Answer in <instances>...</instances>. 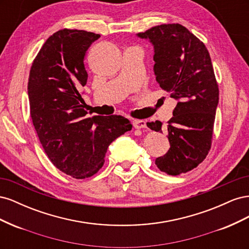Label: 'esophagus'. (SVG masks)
<instances>
[{"label": "esophagus", "mask_w": 249, "mask_h": 249, "mask_svg": "<svg viewBox=\"0 0 249 249\" xmlns=\"http://www.w3.org/2000/svg\"><path fill=\"white\" fill-rule=\"evenodd\" d=\"M133 125L135 129H144V127H146V123L144 122V120L135 119V120H133Z\"/></svg>", "instance_id": "esophagus-1"}]
</instances>
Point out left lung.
Listing matches in <instances>:
<instances>
[{
	"instance_id": "1",
	"label": "left lung",
	"mask_w": 249,
	"mask_h": 249,
	"mask_svg": "<svg viewBox=\"0 0 249 249\" xmlns=\"http://www.w3.org/2000/svg\"><path fill=\"white\" fill-rule=\"evenodd\" d=\"M137 36L153 43L156 80L178 101L166 127L170 148L157 158L156 165L169 176H178L197 167L212 145L219 100L212 61L203 42L179 24L156 26ZM146 125L162 132L159 120Z\"/></svg>"
}]
</instances>
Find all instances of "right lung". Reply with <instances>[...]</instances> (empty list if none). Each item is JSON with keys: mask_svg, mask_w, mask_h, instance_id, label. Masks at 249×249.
Returning a JSON list of instances; mask_svg holds the SVG:
<instances>
[{"mask_svg": "<svg viewBox=\"0 0 249 249\" xmlns=\"http://www.w3.org/2000/svg\"><path fill=\"white\" fill-rule=\"evenodd\" d=\"M100 37L59 30L35 57L28 82L30 114L44 153L55 167L78 179L95 175L110 143L132 130L124 116H86L79 90L88 78L86 52Z\"/></svg>", "mask_w": 249, "mask_h": 249, "instance_id": "add662e5", "label": "right lung"}]
</instances>
